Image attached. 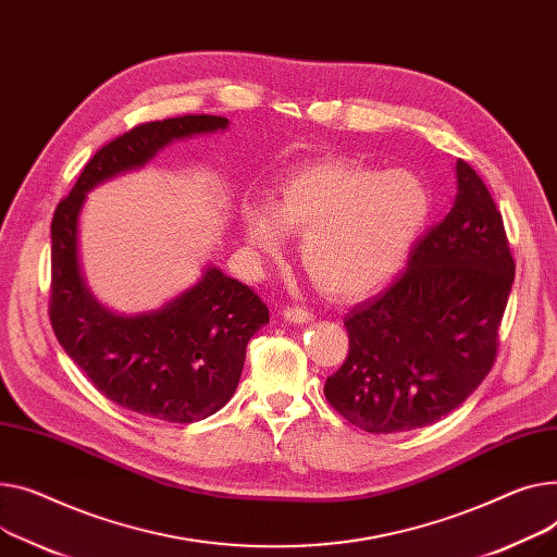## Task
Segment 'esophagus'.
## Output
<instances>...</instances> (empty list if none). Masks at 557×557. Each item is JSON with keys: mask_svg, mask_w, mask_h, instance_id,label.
Segmentation results:
<instances>
[{"mask_svg": "<svg viewBox=\"0 0 557 557\" xmlns=\"http://www.w3.org/2000/svg\"><path fill=\"white\" fill-rule=\"evenodd\" d=\"M284 320L293 322V324H307L313 320V313L309 309H300V307H288L284 309Z\"/></svg>", "mask_w": 557, "mask_h": 557, "instance_id": "34e87169", "label": "esophagus"}]
</instances>
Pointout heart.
<instances>
[{"label": "heart", "mask_w": 557, "mask_h": 557, "mask_svg": "<svg viewBox=\"0 0 557 557\" xmlns=\"http://www.w3.org/2000/svg\"><path fill=\"white\" fill-rule=\"evenodd\" d=\"M432 212L421 176L358 163H315L288 176L275 206L250 203L242 214L246 244L264 255L302 237V264L313 284L336 298L383 286L405 262Z\"/></svg>", "instance_id": "1"}]
</instances>
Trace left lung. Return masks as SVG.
Masks as SVG:
<instances>
[{
	"label": "left lung",
	"instance_id": "1",
	"mask_svg": "<svg viewBox=\"0 0 557 557\" xmlns=\"http://www.w3.org/2000/svg\"><path fill=\"white\" fill-rule=\"evenodd\" d=\"M515 280L502 214L486 183L457 161V197L423 235L407 271L345 315L349 356L324 396L356 428H425L486 379Z\"/></svg>",
	"mask_w": 557,
	"mask_h": 557
}]
</instances>
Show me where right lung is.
Masks as SVG:
<instances>
[{"label": "right lung", "instance_id": "1", "mask_svg": "<svg viewBox=\"0 0 557 557\" xmlns=\"http://www.w3.org/2000/svg\"><path fill=\"white\" fill-rule=\"evenodd\" d=\"M221 129L228 119L206 114L129 129L94 154L51 221L49 315L58 343L109 400L168 423L208 419L233 398L246 345L269 322V309L216 267H206L195 286L161 309L136 315L107 309L83 275L81 212L96 185L140 170L174 140Z\"/></svg>", "mask_w": 557, "mask_h": 557}]
</instances>
